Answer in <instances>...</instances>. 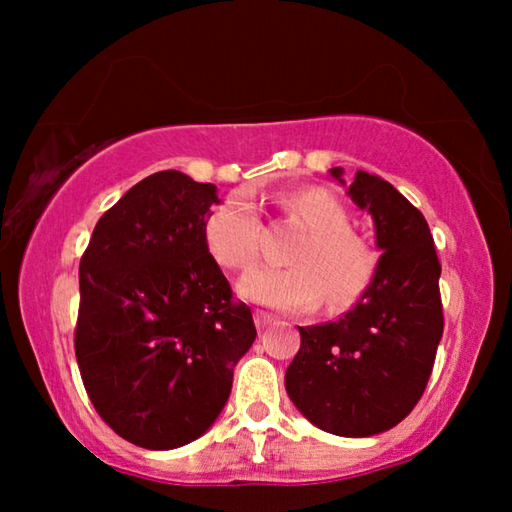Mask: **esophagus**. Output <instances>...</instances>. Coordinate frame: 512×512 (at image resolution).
<instances>
[{"label":"esophagus","instance_id":"obj_1","mask_svg":"<svg viewBox=\"0 0 512 512\" xmlns=\"http://www.w3.org/2000/svg\"><path fill=\"white\" fill-rule=\"evenodd\" d=\"M253 316H255V325H257L259 332H262V329H266L268 325H271V320H273V316L266 314V311H262V309H255Z\"/></svg>","mask_w":512,"mask_h":512}]
</instances>
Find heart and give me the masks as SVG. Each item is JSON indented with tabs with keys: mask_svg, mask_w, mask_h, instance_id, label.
Masks as SVG:
<instances>
[{
	"mask_svg": "<svg viewBox=\"0 0 512 512\" xmlns=\"http://www.w3.org/2000/svg\"><path fill=\"white\" fill-rule=\"evenodd\" d=\"M280 205L309 235L291 257L293 268L259 266L241 277V296L280 311L314 309L323 296L332 309L354 305L375 277L377 253L354 235L345 207L318 187L282 194ZM205 244L225 268L253 266L262 244V221L253 198L235 192L214 205L205 219Z\"/></svg>",
	"mask_w": 512,
	"mask_h": 512,
	"instance_id": "heart-1",
	"label": "heart"
}]
</instances>
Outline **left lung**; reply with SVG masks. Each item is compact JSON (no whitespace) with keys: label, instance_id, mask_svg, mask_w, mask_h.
Listing matches in <instances>:
<instances>
[{"label":"left lung","instance_id":"1","mask_svg":"<svg viewBox=\"0 0 512 512\" xmlns=\"http://www.w3.org/2000/svg\"><path fill=\"white\" fill-rule=\"evenodd\" d=\"M329 173L341 180L343 169ZM348 194L372 214L384 255L348 314L334 323L298 327L300 350L284 384L291 402L316 427L366 438L395 427L420 402L445 318L440 262L422 212L366 171H357Z\"/></svg>","mask_w":512,"mask_h":512}]
</instances>
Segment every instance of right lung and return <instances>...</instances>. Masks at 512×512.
<instances>
[{
  "label": "right lung",
  "instance_id": "right-lung-1",
  "mask_svg": "<svg viewBox=\"0 0 512 512\" xmlns=\"http://www.w3.org/2000/svg\"><path fill=\"white\" fill-rule=\"evenodd\" d=\"M216 203L214 185L158 171L101 216L81 257L74 350L83 386L101 420L137 447L203 436L257 336L205 244Z\"/></svg>",
  "mask_w": 512,
  "mask_h": 512
}]
</instances>
